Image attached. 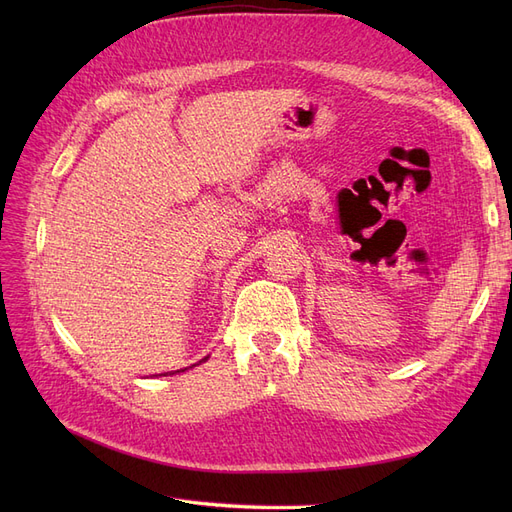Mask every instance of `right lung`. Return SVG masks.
I'll use <instances>...</instances> for the list:
<instances>
[{
	"label": "right lung",
	"instance_id": "add662e5",
	"mask_svg": "<svg viewBox=\"0 0 512 512\" xmlns=\"http://www.w3.org/2000/svg\"><path fill=\"white\" fill-rule=\"evenodd\" d=\"M203 361H205V359H203Z\"/></svg>",
	"mask_w": 512,
	"mask_h": 512
}]
</instances>
